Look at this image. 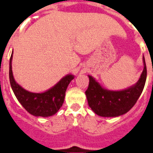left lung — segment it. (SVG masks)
Masks as SVG:
<instances>
[{"label":"left lung","mask_w":153,"mask_h":153,"mask_svg":"<svg viewBox=\"0 0 153 153\" xmlns=\"http://www.w3.org/2000/svg\"><path fill=\"white\" fill-rule=\"evenodd\" d=\"M143 63L144 69L137 83L120 91L102 88L93 76H88L90 83L85 93L92 110L103 117H119L129 111L137 102L145 86L147 70L144 56Z\"/></svg>","instance_id":"1"}]
</instances>
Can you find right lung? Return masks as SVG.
<instances>
[{
	"label": "right lung",
	"mask_w": 153,
	"mask_h": 153,
	"mask_svg": "<svg viewBox=\"0 0 153 153\" xmlns=\"http://www.w3.org/2000/svg\"><path fill=\"white\" fill-rule=\"evenodd\" d=\"M12 58L13 52L10 56L9 65L10 83L13 93L20 103L28 113L35 117H47L57 113L63 103L67 86L71 80L74 79V76L67 74L55 86L44 93H31L24 90L14 80L12 72Z\"/></svg>",
	"instance_id": "right-lung-1"
}]
</instances>
